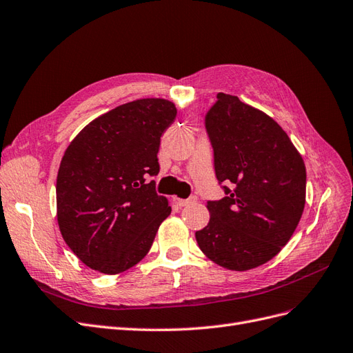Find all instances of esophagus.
Wrapping results in <instances>:
<instances>
[{
  "label": "esophagus",
  "mask_w": 353,
  "mask_h": 353,
  "mask_svg": "<svg viewBox=\"0 0 353 353\" xmlns=\"http://www.w3.org/2000/svg\"><path fill=\"white\" fill-rule=\"evenodd\" d=\"M172 200H174L178 205H181V208H184V205L196 203V201H197V196H191V197L187 199V200H182V199H178V197H172Z\"/></svg>",
  "instance_id": "1"
}]
</instances>
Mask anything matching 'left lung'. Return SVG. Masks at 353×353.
Listing matches in <instances>:
<instances>
[{"label": "left lung", "instance_id": "8db88e82", "mask_svg": "<svg viewBox=\"0 0 353 353\" xmlns=\"http://www.w3.org/2000/svg\"><path fill=\"white\" fill-rule=\"evenodd\" d=\"M204 125L214 174L226 196L208 201L210 221L196 232L200 250L229 270L255 269L281 251L305 205L307 172L274 119L236 96L217 93Z\"/></svg>", "mask_w": 353, "mask_h": 353}]
</instances>
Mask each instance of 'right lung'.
Instances as JSON below:
<instances>
[{
    "label": "right lung",
    "instance_id": "right-lung-1",
    "mask_svg": "<svg viewBox=\"0 0 353 353\" xmlns=\"http://www.w3.org/2000/svg\"><path fill=\"white\" fill-rule=\"evenodd\" d=\"M176 117L165 99L117 106L70 143L57 176V217L67 245L90 269L118 274L149 252L171 214L157 196L161 137Z\"/></svg>",
    "mask_w": 353,
    "mask_h": 353
}]
</instances>
